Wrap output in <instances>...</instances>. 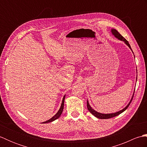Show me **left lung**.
Segmentation results:
<instances>
[{
	"label": "left lung",
	"instance_id": "8db88e82",
	"mask_svg": "<svg viewBox=\"0 0 147 147\" xmlns=\"http://www.w3.org/2000/svg\"><path fill=\"white\" fill-rule=\"evenodd\" d=\"M112 34H113V35H114L115 37H116V38H117L118 39H119V40H123V41H124V42H125V43H126V45H128L129 47L131 49V46H130V45H129V43H128V42H127V40H126L125 38H124V37H123V36H122V35H121V34H120L116 30L112 29ZM133 96H134V95H133ZM133 97H132L131 100L130 102L129 103V104L127 105L125 108L123 109V110H121V111H119V112H115V113H113V114H104L99 113V112H96V111H95V110H93V109H92V107H90V105H89V103H88V101H87V105H86V106H87V108H88V110L90 112H91V113H92L93 115H94V116H95L96 117H97V118H98V119H109V118H111V117H114L117 116V115H119L120 114L122 113V112H123L124 111L126 110L127 108L129 107V104H131V102L132 100H133Z\"/></svg>",
	"mask_w": 147,
	"mask_h": 147
}]
</instances>
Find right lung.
<instances>
[{"mask_svg": "<svg viewBox=\"0 0 147 147\" xmlns=\"http://www.w3.org/2000/svg\"><path fill=\"white\" fill-rule=\"evenodd\" d=\"M64 99H65V95L63 97V100H62V104H61V108L59 109V111L57 112V113L56 114L54 117H52V118L50 119L49 120L45 122H43V123H51V122H52L53 121H55V119H57L59 117L61 116V115L62 112V111H63V109H64Z\"/></svg>", "mask_w": 147, "mask_h": 147, "instance_id": "obj_1", "label": "right lung"}]
</instances>
